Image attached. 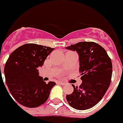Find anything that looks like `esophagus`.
<instances>
[{"instance_id":"obj_1","label":"esophagus","mask_w":123,"mask_h":123,"mask_svg":"<svg viewBox=\"0 0 123 123\" xmlns=\"http://www.w3.org/2000/svg\"><path fill=\"white\" fill-rule=\"evenodd\" d=\"M58 84H60V85H63H63H65V83L64 82H61V81H59L58 82Z\"/></svg>"}]
</instances>
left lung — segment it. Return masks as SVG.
<instances>
[{"mask_svg":"<svg viewBox=\"0 0 123 123\" xmlns=\"http://www.w3.org/2000/svg\"><path fill=\"white\" fill-rule=\"evenodd\" d=\"M79 55V72L82 80L79 87L67 95L66 99L75 109H89L102 100L111 81L112 65L104 48L94 42H80L66 48Z\"/></svg>","mask_w":123,"mask_h":123,"instance_id":"left-lung-1","label":"left lung"}]
</instances>
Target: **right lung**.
<instances>
[{
  "instance_id": "right-lung-1",
  "label": "right lung",
  "mask_w": 123,
  "mask_h": 123,
  "mask_svg": "<svg viewBox=\"0 0 123 123\" xmlns=\"http://www.w3.org/2000/svg\"><path fill=\"white\" fill-rule=\"evenodd\" d=\"M55 48L26 44L14 51L4 67L6 82L13 98L29 108L41 105L47 101L55 82L48 84L39 74V67Z\"/></svg>"
}]
</instances>
